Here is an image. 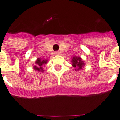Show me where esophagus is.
Wrapping results in <instances>:
<instances>
[{
	"label": "esophagus",
	"mask_w": 120,
	"mask_h": 120,
	"mask_svg": "<svg viewBox=\"0 0 120 120\" xmlns=\"http://www.w3.org/2000/svg\"><path fill=\"white\" fill-rule=\"evenodd\" d=\"M59 54V52L58 51L54 52V54H56H56Z\"/></svg>",
	"instance_id": "34e87169"
}]
</instances>
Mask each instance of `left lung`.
Masks as SVG:
<instances>
[{
  "mask_svg": "<svg viewBox=\"0 0 120 120\" xmlns=\"http://www.w3.org/2000/svg\"><path fill=\"white\" fill-rule=\"evenodd\" d=\"M84 63L83 62V61H82L81 58L80 57H75L73 58L72 59V66L74 67L75 68V70H80L82 68V67L84 66Z\"/></svg>",
  "mask_w": 120,
  "mask_h": 120,
  "instance_id": "obj_1",
  "label": "left lung"
}]
</instances>
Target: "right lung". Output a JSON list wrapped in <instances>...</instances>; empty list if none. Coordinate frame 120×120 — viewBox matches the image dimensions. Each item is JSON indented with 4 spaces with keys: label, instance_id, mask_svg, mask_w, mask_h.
Returning <instances> with one entry per match:
<instances>
[{
    "label": "right lung",
    "instance_id": "1",
    "mask_svg": "<svg viewBox=\"0 0 120 120\" xmlns=\"http://www.w3.org/2000/svg\"><path fill=\"white\" fill-rule=\"evenodd\" d=\"M47 62V60L41 59V58H38L36 61V66H34V69L40 72H43V65L45 64Z\"/></svg>",
    "mask_w": 120,
    "mask_h": 120
}]
</instances>
